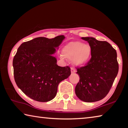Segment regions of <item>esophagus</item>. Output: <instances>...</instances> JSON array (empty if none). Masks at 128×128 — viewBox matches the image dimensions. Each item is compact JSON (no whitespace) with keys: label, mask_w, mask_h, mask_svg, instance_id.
<instances>
[{"label":"esophagus","mask_w":128,"mask_h":128,"mask_svg":"<svg viewBox=\"0 0 128 128\" xmlns=\"http://www.w3.org/2000/svg\"><path fill=\"white\" fill-rule=\"evenodd\" d=\"M70 70H71V73H75L76 72V69L74 68H71Z\"/></svg>","instance_id":"obj_1"}]
</instances>
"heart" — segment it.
<instances>
[{"label":"heart","instance_id":"obj_1","mask_svg":"<svg viewBox=\"0 0 128 128\" xmlns=\"http://www.w3.org/2000/svg\"><path fill=\"white\" fill-rule=\"evenodd\" d=\"M62 55L68 59H72L75 66H84L92 58V49L90 45L80 42H71L62 48Z\"/></svg>","mask_w":128,"mask_h":128}]
</instances>
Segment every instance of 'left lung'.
<instances>
[{"label":"left lung","mask_w":128,"mask_h":128,"mask_svg":"<svg viewBox=\"0 0 128 128\" xmlns=\"http://www.w3.org/2000/svg\"><path fill=\"white\" fill-rule=\"evenodd\" d=\"M81 38L88 41L92 49V55L85 66L77 68L80 79L75 92L80 100L94 102L106 96L118 75L117 52L106 41L92 37Z\"/></svg>","instance_id":"obj_1"}]
</instances>
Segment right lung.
<instances>
[{
    "mask_svg": "<svg viewBox=\"0 0 128 128\" xmlns=\"http://www.w3.org/2000/svg\"><path fill=\"white\" fill-rule=\"evenodd\" d=\"M38 37L24 42L13 60L14 81L21 90L33 100L46 102L55 98L58 86L70 75L68 66L57 65L52 56L64 40Z\"/></svg>",
    "mask_w": 128,
    "mask_h": 128,
    "instance_id": "1",
    "label": "right lung"
}]
</instances>
